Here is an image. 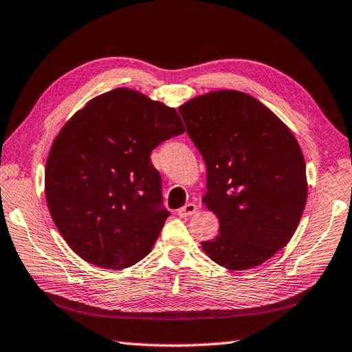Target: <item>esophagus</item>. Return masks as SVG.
I'll return each instance as SVG.
<instances>
[{
	"label": "esophagus",
	"instance_id": "1",
	"mask_svg": "<svg viewBox=\"0 0 352 352\" xmlns=\"http://www.w3.org/2000/svg\"><path fill=\"white\" fill-rule=\"evenodd\" d=\"M195 212H197V204L188 203V204H184L182 209H178V215H180V218H188V217L194 215Z\"/></svg>",
	"mask_w": 352,
	"mask_h": 352
}]
</instances>
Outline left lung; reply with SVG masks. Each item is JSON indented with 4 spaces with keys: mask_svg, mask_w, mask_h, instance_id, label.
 <instances>
[{
    "mask_svg": "<svg viewBox=\"0 0 352 352\" xmlns=\"http://www.w3.org/2000/svg\"><path fill=\"white\" fill-rule=\"evenodd\" d=\"M178 111L208 168L201 201L219 221L203 252L233 272L264 264L290 243L305 209V158L294 134L236 89L197 96Z\"/></svg>",
    "mask_w": 352,
    "mask_h": 352,
    "instance_id": "obj_1",
    "label": "left lung"
}]
</instances>
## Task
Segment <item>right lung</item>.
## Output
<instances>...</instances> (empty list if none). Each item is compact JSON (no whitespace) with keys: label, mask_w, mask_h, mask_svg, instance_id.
<instances>
[{"label":"right lung","mask_w":352,"mask_h":352,"mask_svg":"<svg viewBox=\"0 0 352 352\" xmlns=\"http://www.w3.org/2000/svg\"><path fill=\"white\" fill-rule=\"evenodd\" d=\"M183 133L175 108L131 88L96 96L67 120L47 157L45 199L78 256L123 270L153 250L169 212L149 155Z\"/></svg>","instance_id":"right-lung-1"}]
</instances>
